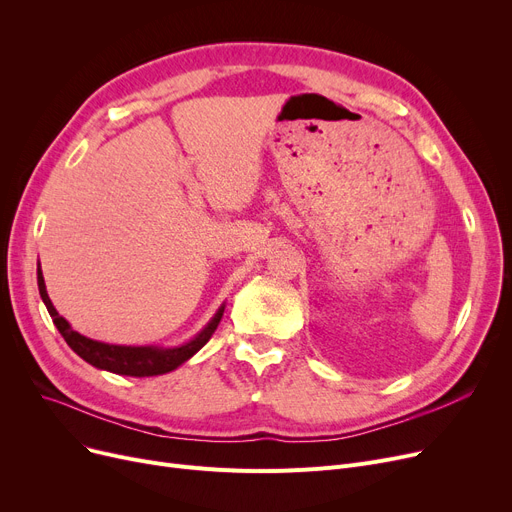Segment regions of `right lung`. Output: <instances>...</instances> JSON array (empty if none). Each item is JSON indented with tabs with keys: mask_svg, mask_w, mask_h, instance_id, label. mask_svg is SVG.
Masks as SVG:
<instances>
[{
	"mask_svg": "<svg viewBox=\"0 0 512 512\" xmlns=\"http://www.w3.org/2000/svg\"><path fill=\"white\" fill-rule=\"evenodd\" d=\"M37 284H39V294L53 319V324H56V328L60 330V334L64 336L68 346L80 359H85L87 363H91L97 369H105V371H112L118 375H132V378H149V375H161V373H168V371H174L176 367H180L184 361L191 359L207 344V340L213 336L215 328H218L220 319L224 315V305H222L218 309V313L211 317L209 324L193 340H188L174 348L107 344V342L91 340L70 328L68 321L56 311V307H53V303L47 297L41 267L37 270Z\"/></svg>",
	"mask_w": 512,
	"mask_h": 512,
	"instance_id": "right-lung-1",
	"label": "right lung"
}]
</instances>
